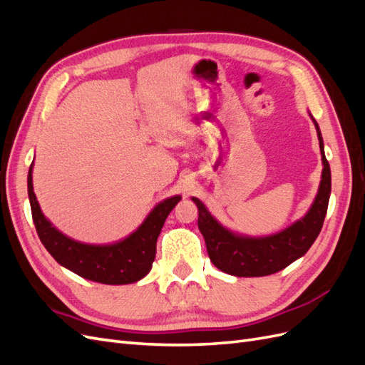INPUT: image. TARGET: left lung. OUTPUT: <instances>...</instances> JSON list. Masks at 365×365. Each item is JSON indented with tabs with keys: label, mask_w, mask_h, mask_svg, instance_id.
Masks as SVG:
<instances>
[{
	"label": "left lung",
	"mask_w": 365,
	"mask_h": 365,
	"mask_svg": "<svg viewBox=\"0 0 365 365\" xmlns=\"http://www.w3.org/2000/svg\"><path fill=\"white\" fill-rule=\"evenodd\" d=\"M314 120V118H312ZM323 160L319 190L307 215L294 225L268 237H242L224 228L207 212L204 204L193 197L197 205V227L204 236L208 257L216 268L236 277H262L284 269L298 257L304 256L323 228L330 196V168L324 155L323 137L314 120Z\"/></svg>",
	"instance_id": "obj_1"
}]
</instances>
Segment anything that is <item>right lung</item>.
<instances>
[{
    "label": "right lung",
    "mask_w": 365,
    "mask_h": 365,
    "mask_svg": "<svg viewBox=\"0 0 365 365\" xmlns=\"http://www.w3.org/2000/svg\"><path fill=\"white\" fill-rule=\"evenodd\" d=\"M31 168L29 169V200L36 233L58 263L83 279L105 284H128L138 282L150 271L155 260L157 239L165 217L180 202L181 196H172L152 210L140 228L123 242L114 245H86L76 242L54 228L42 215L33 193Z\"/></svg>",
    "instance_id": "1"
}]
</instances>
